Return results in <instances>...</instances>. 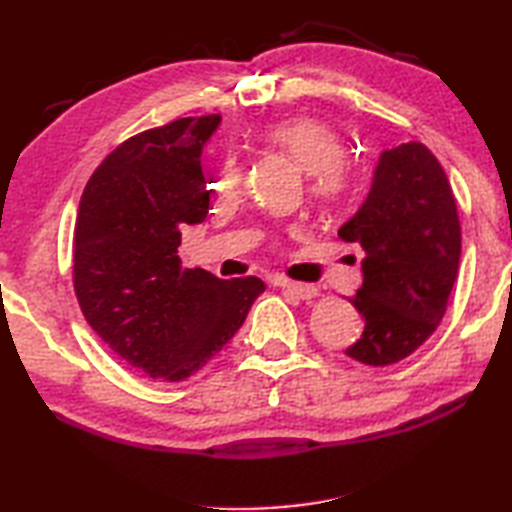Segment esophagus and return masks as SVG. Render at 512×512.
Segmentation results:
<instances>
[{"instance_id":"esophagus-1","label":"esophagus","mask_w":512,"mask_h":512,"mask_svg":"<svg viewBox=\"0 0 512 512\" xmlns=\"http://www.w3.org/2000/svg\"><path fill=\"white\" fill-rule=\"evenodd\" d=\"M275 284H277V287H280V289L289 291L291 296L300 298V300H311V298H316V296H318V289H316V287H311V284L291 282V280H277Z\"/></svg>"}]
</instances>
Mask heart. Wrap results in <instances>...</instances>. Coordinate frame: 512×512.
<instances>
[{
  "label": "heart",
  "instance_id": "heart-1",
  "mask_svg": "<svg viewBox=\"0 0 512 512\" xmlns=\"http://www.w3.org/2000/svg\"><path fill=\"white\" fill-rule=\"evenodd\" d=\"M259 140L287 151L309 171V192L323 203H343L352 194L357 173L343 155L339 133L314 117L277 119L259 133ZM244 180V164L239 155L228 153L219 164V189L235 192Z\"/></svg>",
  "mask_w": 512,
  "mask_h": 512
}]
</instances>
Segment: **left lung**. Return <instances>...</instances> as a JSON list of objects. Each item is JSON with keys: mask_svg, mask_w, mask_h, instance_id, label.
Instances as JSON below:
<instances>
[{"mask_svg": "<svg viewBox=\"0 0 512 512\" xmlns=\"http://www.w3.org/2000/svg\"><path fill=\"white\" fill-rule=\"evenodd\" d=\"M363 248V284L350 298L366 320L345 354L391 366L436 332L461 262L456 198L427 146L406 142L379 158L370 194L339 230Z\"/></svg>", "mask_w": 512, "mask_h": 512, "instance_id": "left-lung-1", "label": "left lung"}]
</instances>
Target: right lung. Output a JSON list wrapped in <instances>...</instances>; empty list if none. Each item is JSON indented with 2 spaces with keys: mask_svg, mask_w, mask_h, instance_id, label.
Segmentation results:
<instances>
[{
  "mask_svg": "<svg viewBox=\"0 0 512 512\" xmlns=\"http://www.w3.org/2000/svg\"><path fill=\"white\" fill-rule=\"evenodd\" d=\"M219 115L180 117L121 142L83 189L74 293L101 341L151 379L183 381L235 336L259 277L183 268L180 230L205 219L203 142Z\"/></svg>",
  "mask_w": 512,
  "mask_h": 512,
  "instance_id": "obj_1",
  "label": "right lung"
}]
</instances>
